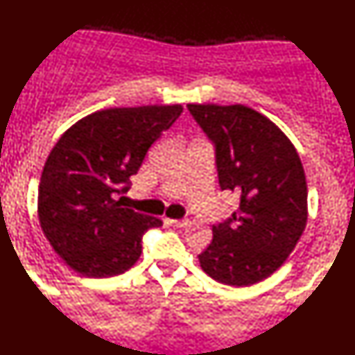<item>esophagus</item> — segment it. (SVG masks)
Instances as JSON below:
<instances>
[{
  "label": "esophagus",
  "instance_id": "esophagus-1",
  "mask_svg": "<svg viewBox=\"0 0 355 355\" xmlns=\"http://www.w3.org/2000/svg\"><path fill=\"white\" fill-rule=\"evenodd\" d=\"M188 219H170V224L175 227H187L188 226Z\"/></svg>",
  "mask_w": 355,
  "mask_h": 355
}]
</instances>
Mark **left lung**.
Wrapping results in <instances>:
<instances>
[{
    "instance_id": "left-lung-1",
    "label": "left lung",
    "mask_w": 355,
    "mask_h": 355,
    "mask_svg": "<svg viewBox=\"0 0 355 355\" xmlns=\"http://www.w3.org/2000/svg\"><path fill=\"white\" fill-rule=\"evenodd\" d=\"M187 106L216 146L219 187L239 196L237 211L213 226L200 266L219 284L254 285L284 266L306 227L302 160L285 132L252 107Z\"/></svg>"
}]
</instances>
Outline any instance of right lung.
Listing matches in <instances>:
<instances>
[{"label":"right lung","instance_id":"1","mask_svg":"<svg viewBox=\"0 0 355 355\" xmlns=\"http://www.w3.org/2000/svg\"><path fill=\"white\" fill-rule=\"evenodd\" d=\"M182 111V105L101 110L77 121L53 146L39 183V223L75 272L89 278L124 273L141 257L144 232L162 226L121 206L116 195L129 190V177Z\"/></svg>","mask_w":355,"mask_h":355}]
</instances>
